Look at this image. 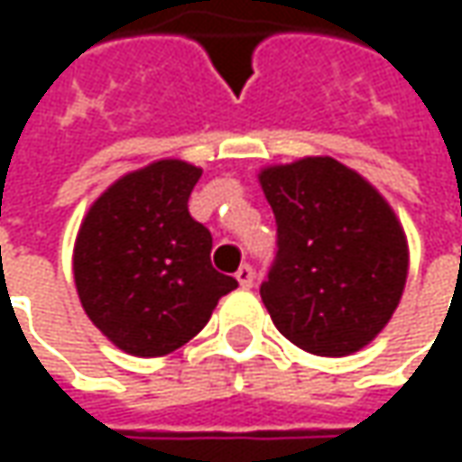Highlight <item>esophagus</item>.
<instances>
[{
	"mask_svg": "<svg viewBox=\"0 0 462 462\" xmlns=\"http://www.w3.org/2000/svg\"><path fill=\"white\" fill-rule=\"evenodd\" d=\"M236 280H239L241 288H252L254 285V270L249 264H241L239 270H236Z\"/></svg>",
	"mask_w": 462,
	"mask_h": 462,
	"instance_id": "34e87169",
	"label": "esophagus"
}]
</instances>
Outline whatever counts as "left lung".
<instances>
[{
    "label": "left lung",
    "mask_w": 462,
    "mask_h": 462,
    "mask_svg": "<svg viewBox=\"0 0 462 462\" xmlns=\"http://www.w3.org/2000/svg\"><path fill=\"white\" fill-rule=\"evenodd\" d=\"M277 257L259 295L277 331L319 357L370 345L399 306L409 244L375 187L331 156L259 171Z\"/></svg>",
    "instance_id": "1"
}]
</instances>
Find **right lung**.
Segmentation results:
<instances>
[{
  "mask_svg": "<svg viewBox=\"0 0 462 462\" xmlns=\"http://www.w3.org/2000/svg\"><path fill=\"white\" fill-rule=\"evenodd\" d=\"M203 169L159 159L89 205L74 241V282L89 321L134 357H164L208 324L239 282L210 264L213 239L187 200Z\"/></svg>",
  "mask_w": 462,
  "mask_h": 462,
  "instance_id": "right-lung-1",
  "label": "right lung"
}]
</instances>
